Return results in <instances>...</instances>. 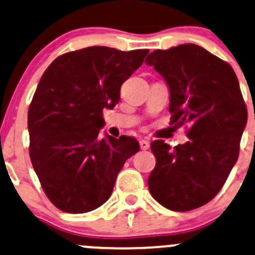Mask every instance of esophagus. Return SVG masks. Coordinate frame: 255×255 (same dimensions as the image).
Instances as JSON below:
<instances>
[{
	"instance_id": "obj_1",
	"label": "esophagus",
	"mask_w": 255,
	"mask_h": 255,
	"mask_svg": "<svg viewBox=\"0 0 255 255\" xmlns=\"http://www.w3.org/2000/svg\"><path fill=\"white\" fill-rule=\"evenodd\" d=\"M139 147H140V149H143V150L148 149V148H149V140H148V139H140L139 140Z\"/></svg>"
}]
</instances>
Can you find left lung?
Here are the masks:
<instances>
[{"label":"left lung","mask_w":255,"mask_h":255,"mask_svg":"<svg viewBox=\"0 0 255 255\" xmlns=\"http://www.w3.org/2000/svg\"><path fill=\"white\" fill-rule=\"evenodd\" d=\"M170 92V123L188 126L184 144H150L155 167L148 178L153 198L170 211L199 208L217 196L239 155L247 106L226 61L193 43L148 54Z\"/></svg>","instance_id":"1"}]
</instances>
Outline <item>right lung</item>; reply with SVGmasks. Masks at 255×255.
I'll list each match as a JSON object with an SVG mask.
<instances>
[{"label":"right lung","instance_id":"add662e5","mask_svg":"<svg viewBox=\"0 0 255 255\" xmlns=\"http://www.w3.org/2000/svg\"><path fill=\"white\" fill-rule=\"evenodd\" d=\"M148 49L93 46L57 57L28 108L29 157L47 198L66 213H87L112 194L116 178L139 150L133 137H98L103 110L120 101Z\"/></svg>","mask_w":255,"mask_h":255}]
</instances>
